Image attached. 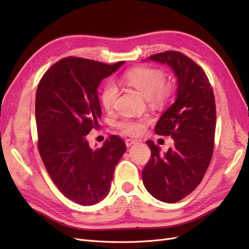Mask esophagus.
Listing matches in <instances>:
<instances>
[{"label":"esophagus","instance_id":"esophagus-1","mask_svg":"<svg viewBox=\"0 0 249 249\" xmlns=\"http://www.w3.org/2000/svg\"><path fill=\"white\" fill-rule=\"evenodd\" d=\"M136 142H137L136 139H126L125 140V145L127 147H130V146H132L134 144V143H136Z\"/></svg>","mask_w":249,"mask_h":249}]
</instances>
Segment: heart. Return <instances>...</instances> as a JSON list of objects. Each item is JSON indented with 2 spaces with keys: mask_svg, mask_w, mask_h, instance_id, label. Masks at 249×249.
<instances>
[{
  "mask_svg": "<svg viewBox=\"0 0 249 249\" xmlns=\"http://www.w3.org/2000/svg\"><path fill=\"white\" fill-rule=\"evenodd\" d=\"M124 81L127 85L135 88L146 99L157 104L166 102L171 96L172 90L169 85L165 84L166 76L165 73L157 69H135L124 73ZM118 97V88L114 83L108 82L104 85L101 93V102L107 110L114 107V104ZM118 127L125 135L136 136L144 132L145 124L143 119H130L124 118L118 122Z\"/></svg>",
  "mask_w": 249,
  "mask_h": 249,
  "instance_id": "heart-1",
  "label": "heart"
}]
</instances>
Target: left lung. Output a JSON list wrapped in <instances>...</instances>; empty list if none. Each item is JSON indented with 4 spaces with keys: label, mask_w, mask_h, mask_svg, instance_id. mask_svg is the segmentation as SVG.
<instances>
[{
    "label": "left lung",
    "mask_w": 249,
    "mask_h": 249,
    "mask_svg": "<svg viewBox=\"0 0 249 249\" xmlns=\"http://www.w3.org/2000/svg\"><path fill=\"white\" fill-rule=\"evenodd\" d=\"M146 60L168 65L177 78L176 101L158 120L155 132L171 136L173 146L161 153L153 141L146 143L152 157L142 170L150 195L173 203L196 188L212 159L216 106L212 86L200 66L182 53L167 51Z\"/></svg>",
    "instance_id": "1"
}]
</instances>
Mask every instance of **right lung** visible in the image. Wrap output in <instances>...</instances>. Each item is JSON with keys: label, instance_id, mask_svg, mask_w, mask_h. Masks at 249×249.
<instances>
[{"label": "right lung", "instance_id": "add662e5", "mask_svg": "<svg viewBox=\"0 0 249 249\" xmlns=\"http://www.w3.org/2000/svg\"><path fill=\"white\" fill-rule=\"evenodd\" d=\"M124 63L109 65L67 57L48 70L36 90L42 162L60 192L81 206L95 205L107 196L115 166L126 149L124 141L115 135L96 149L86 138L92 129H100L97 88Z\"/></svg>", "mask_w": 249, "mask_h": 249}]
</instances>
